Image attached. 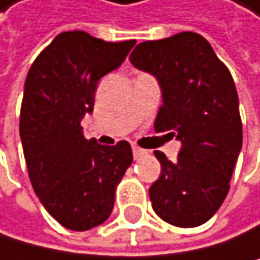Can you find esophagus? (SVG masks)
<instances>
[{"mask_svg": "<svg viewBox=\"0 0 260 260\" xmlns=\"http://www.w3.org/2000/svg\"><path fill=\"white\" fill-rule=\"evenodd\" d=\"M145 153H147V152H145L144 149H141V147H133V155H134L136 160L142 158V157L145 155Z\"/></svg>", "mask_w": 260, "mask_h": 260, "instance_id": "34e87169", "label": "esophagus"}]
</instances>
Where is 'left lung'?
I'll return each mask as SVG.
<instances>
[{"label":"left lung","instance_id":"1","mask_svg":"<svg viewBox=\"0 0 260 260\" xmlns=\"http://www.w3.org/2000/svg\"><path fill=\"white\" fill-rule=\"evenodd\" d=\"M129 59L161 87L155 131L181 141L176 161L153 152L161 175L149 189L152 207L170 225L199 226L223 204L243 145L233 77L196 32L139 43Z\"/></svg>","mask_w":260,"mask_h":260}]
</instances>
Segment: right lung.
Here are the masks:
<instances>
[{
    "instance_id": "right-lung-1",
    "label": "right lung",
    "mask_w": 260,
    "mask_h": 260,
    "mask_svg": "<svg viewBox=\"0 0 260 260\" xmlns=\"http://www.w3.org/2000/svg\"><path fill=\"white\" fill-rule=\"evenodd\" d=\"M134 45L62 32L28 69L19 121L28 178L47 212L73 232L110 217L115 189L133 163L127 141L108 147L85 139L81 119L93 110L99 81Z\"/></svg>"
}]
</instances>
